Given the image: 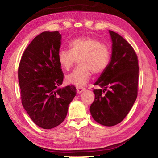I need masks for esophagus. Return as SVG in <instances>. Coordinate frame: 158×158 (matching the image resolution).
<instances>
[{"label":"esophagus","instance_id":"34e87169","mask_svg":"<svg viewBox=\"0 0 158 158\" xmlns=\"http://www.w3.org/2000/svg\"><path fill=\"white\" fill-rule=\"evenodd\" d=\"M85 89H84V88H77V93H79V94H80V93H81L83 91H84Z\"/></svg>","mask_w":158,"mask_h":158}]
</instances>
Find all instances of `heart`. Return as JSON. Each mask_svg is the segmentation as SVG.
<instances>
[{
    "label": "heart",
    "instance_id": "1",
    "mask_svg": "<svg viewBox=\"0 0 158 158\" xmlns=\"http://www.w3.org/2000/svg\"><path fill=\"white\" fill-rule=\"evenodd\" d=\"M69 50L62 49L58 58L61 67L69 70L79 60L80 68L74 69L66 77L69 84L82 87L87 84L94 74L102 73L110 60V50L106 44L92 37L74 40L69 44Z\"/></svg>",
    "mask_w": 158,
    "mask_h": 158
}]
</instances>
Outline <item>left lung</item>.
Instances as JSON below:
<instances>
[{
  "instance_id": "8db88e82",
  "label": "left lung",
  "mask_w": 158,
  "mask_h": 158,
  "mask_svg": "<svg viewBox=\"0 0 158 158\" xmlns=\"http://www.w3.org/2000/svg\"><path fill=\"white\" fill-rule=\"evenodd\" d=\"M111 37V62L95 83L103 89H94L90 111L96 122L114 126L123 120L138 94V58L133 47L120 35L109 31Z\"/></svg>"
}]
</instances>
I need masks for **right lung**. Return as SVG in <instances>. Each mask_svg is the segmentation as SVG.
I'll use <instances>...</instances> for the list:
<instances>
[{"instance_id": "right-lung-1", "label": "right lung", "mask_w": 158, "mask_h": 158, "mask_svg": "<svg viewBox=\"0 0 158 158\" xmlns=\"http://www.w3.org/2000/svg\"><path fill=\"white\" fill-rule=\"evenodd\" d=\"M61 35L45 31L26 47L18 68L21 103L37 126L52 129L60 125L77 94L74 85L60 88L64 74L58 62Z\"/></svg>"}]
</instances>
